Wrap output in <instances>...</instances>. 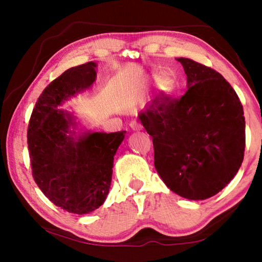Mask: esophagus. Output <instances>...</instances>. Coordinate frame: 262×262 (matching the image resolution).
<instances>
[{
    "mask_svg": "<svg viewBox=\"0 0 262 262\" xmlns=\"http://www.w3.org/2000/svg\"><path fill=\"white\" fill-rule=\"evenodd\" d=\"M129 127H130L132 129L134 130V132H140V130H142V126L140 125L139 122H136V121H132V122L129 123Z\"/></svg>",
    "mask_w": 262,
    "mask_h": 262,
    "instance_id": "obj_1",
    "label": "esophagus"
}]
</instances>
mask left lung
<instances>
[{
  "label": "left lung",
  "instance_id": "8db88e82",
  "mask_svg": "<svg viewBox=\"0 0 262 262\" xmlns=\"http://www.w3.org/2000/svg\"><path fill=\"white\" fill-rule=\"evenodd\" d=\"M177 61L187 76L186 94L154 100L139 118L152 136L155 167L164 184L188 200H206L234 178L243 163V105L220 73L187 57Z\"/></svg>",
  "mask_w": 262,
  "mask_h": 262
}]
</instances>
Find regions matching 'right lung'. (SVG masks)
Listing matches in <instances>:
<instances>
[{
	"mask_svg": "<svg viewBox=\"0 0 262 262\" xmlns=\"http://www.w3.org/2000/svg\"><path fill=\"white\" fill-rule=\"evenodd\" d=\"M97 63L69 68L48 85L35 103L28 130L34 181L55 206L73 214L94 211L110 192L114 156L126 132L86 129L62 104L89 90Z\"/></svg>",
	"mask_w": 262,
	"mask_h": 262,
	"instance_id": "1",
	"label": "right lung"
}]
</instances>
